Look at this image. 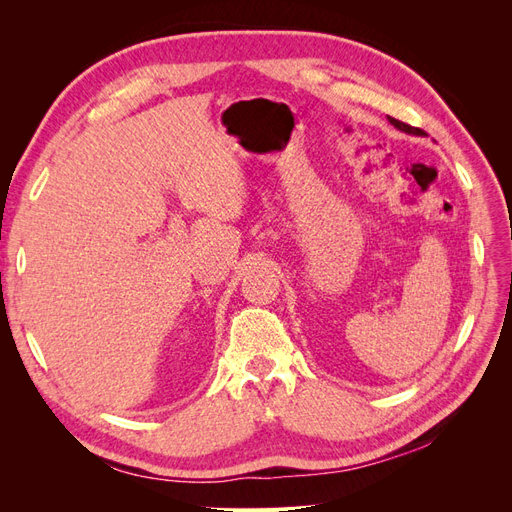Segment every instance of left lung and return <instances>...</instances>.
I'll return each instance as SVG.
<instances>
[{
	"instance_id": "left-lung-1",
	"label": "left lung",
	"mask_w": 512,
	"mask_h": 512,
	"mask_svg": "<svg viewBox=\"0 0 512 512\" xmlns=\"http://www.w3.org/2000/svg\"><path fill=\"white\" fill-rule=\"evenodd\" d=\"M389 119L393 126L397 128V130H401V132H406V134H416V136H427V132H423L421 128H412V126H408V123H404V121H399V119H395V117H386Z\"/></svg>"
}]
</instances>
